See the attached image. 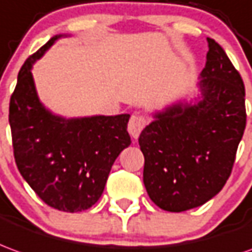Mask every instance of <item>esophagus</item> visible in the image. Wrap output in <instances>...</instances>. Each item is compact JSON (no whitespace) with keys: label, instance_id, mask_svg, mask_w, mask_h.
I'll list each match as a JSON object with an SVG mask.
<instances>
[{"label":"esophagus","instance_id":"esophagus-1","mask_svg":"<svg viewBox=\"0 0 252 252\" xmlns=\"http://www.w3.org/2000/svg\"><path fill=\"white\" fill-rule=\"evenodd\" d=\"M147 126V119L142 116V114H133L129 123H128V132L133 139H138L140 132L143 129L144 126Z\"/></svg>","mask_w":252,"mask_h":252}]
</instances>
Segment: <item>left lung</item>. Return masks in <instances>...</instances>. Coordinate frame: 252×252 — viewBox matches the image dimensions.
Returning a JSON list of instances; mask_svg holds the SVG:
<instances>
[{
  "label": "left lung",
  "instance_id": "1",
  "mask_svg": "<svg viewBox=\"0 0 252 252\" xmlns=\"http://www.w3.org/2000/svg\"><path fill=\"white\" fill-rule=\"evenodd\" d=\"M202 101L175 105L144 128L143 183L162 210L180 213L216 196L232 173L246 128V90L224 49L207 38Z\"/></svg>",
  "mask_w": 252,
  "mask_h": 252
}]
</instances>
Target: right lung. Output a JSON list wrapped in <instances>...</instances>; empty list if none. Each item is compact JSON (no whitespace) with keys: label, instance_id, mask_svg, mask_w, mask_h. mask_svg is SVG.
Segmentation results:
<instances>
[{"label":"right lung","instance_id":"obj_1","mask_svg":"<svg viewBox=\"0 0 252 252\" xmlns=\"http://www.w3.org/2000/svg\"><path fill=\"white\" fill-rule=\"evenodd\" d=\"M57 38L22 66L10 95L9 124L16 165L28 186L47 206L76 213L95 205L116 158L131 144L129 114L65 120L42 106L31 66Z\"/></svg>","mask_w":252,"mask_h":252}]
</instances>
